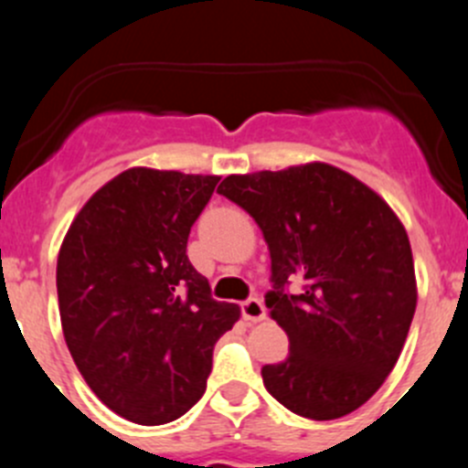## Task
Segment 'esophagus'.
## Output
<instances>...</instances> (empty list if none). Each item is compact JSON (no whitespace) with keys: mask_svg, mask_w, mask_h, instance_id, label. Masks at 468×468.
I'll list each match as a JSON object with an SVG mask.
<instances>
[{"mask_svg":"<svg viewBox=\"0 0 468 468\" xmlns=\"http://www.w3.org/2000/svg\"><path fill=\"white\" fill-rule=\"evenodd\" d=\"M239 308H242V317L247 319L249 324H256V322H262L264 319V305L261 299H247L239 303Z\"/></svg>","mask_w":468,"mask_h":468,"instance_id":"esophagus-1","label":"esophagus"}]
</instances>
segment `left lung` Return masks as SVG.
<instances>
[{
  "instance_id": "8db88e82",
  "label": "left lung",
  "mask_w": 468,
  "mask_h": 468,
  "mask_svg": "<svg viewBox=\"0 0 468 468\" xmlns=\"http://www.w3.org/2000/svg\"><path fill=\"white\" fill-rule=\"evenodd\" d=\"M221 197L261 226L271 258L264 303L290 356L262 367L269 394L330 421L371 399L394 369L414 310L412 249L374 190L325 163L226 176ZM302 281L299 292L289 282Z\"/></svg>"
}]
</instances>
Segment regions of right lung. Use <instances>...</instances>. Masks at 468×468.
Masks as SVG:
<instances>
[{
  "instance_id": "obj_1",
  "label": "right lung",
  "mask_w": 468,
  "mask_h": 468,
  "mask_svg": "<svg viewBox=\"0 0 468 468\" xmlns=\"http://www.w3.org/2000/svg\"><path fill=\"white\" fill-rule=\"evenodd\" d=\"M217 183L126 169L90 197L60 247L56 290L74 365L106 408L140 426L174 421L204 396L212 348L239 319L186 253Z\"/></svg>"
}]
</instances>
